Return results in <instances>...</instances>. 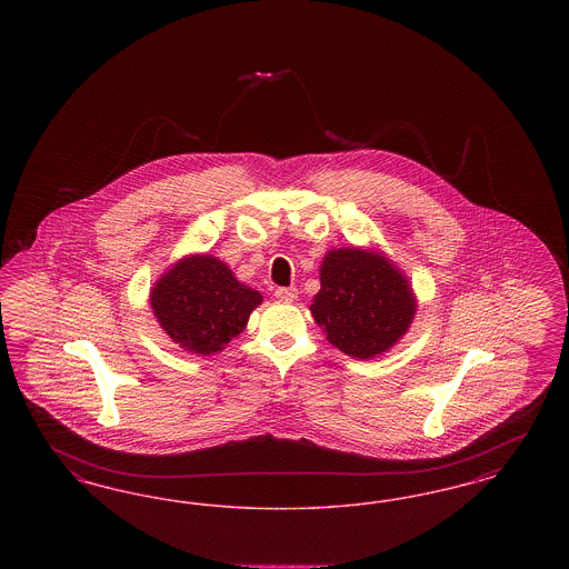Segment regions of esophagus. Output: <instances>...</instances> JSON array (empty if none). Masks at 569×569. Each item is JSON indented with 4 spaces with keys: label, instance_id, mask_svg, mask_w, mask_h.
<instances>
[{
    "label": "esophagus",
    "instance_id": "obj_1",
    "mask_svg": "<svg viewBox=\"0 0 569 569\" xmlns=\"http://www.w3.org/2000/svg\"><path fill=\"white\" fill-rule=\"evenodd\" d=\"M297 297V288H277V290H274V298L281 300V302H295Z\"/></svg>",
    "mask_w": 569,
    "mask_h": 569
}]
</instances>
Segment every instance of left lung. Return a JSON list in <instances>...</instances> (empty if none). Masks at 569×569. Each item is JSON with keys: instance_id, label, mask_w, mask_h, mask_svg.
I'll use <instances>...</instances> for the list:
<instances>
[{"instance_id": "1", "label": "left lung", "mask_w": 569, "mask_h": 569, "mask_svg": "<svg viewBox=\"0 0 569 569\" xmlns=\"http://www.w3.org/2000/svg\"><path fill=\"white\" fill-rule=\"evenodd\" d=\"M320 292L311 313L326 339L352 358L388 352L416 316V297L407 277L381 253L341 247L326 253Z\"/></svg>"}]
</instances>
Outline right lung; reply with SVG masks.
Listing matches in <instances>:
<instances>
[{
    "label": "right lung",
    "instance_id": "obj_1",
    "mask_svg": "<svg viewBox=\"0 0 569 569\" xmlns=\"http://www.w3.org/2000/svg\"><path fill=\"white\" fill-rule=\"evenodd\" d=\"M151 309L163 332L186 352H221L262 302L213 256L198 253L172 264L151 290Z\"/></svg>",
    "mask_w": 569,
    "mask_h": 569
}]
</instances>
